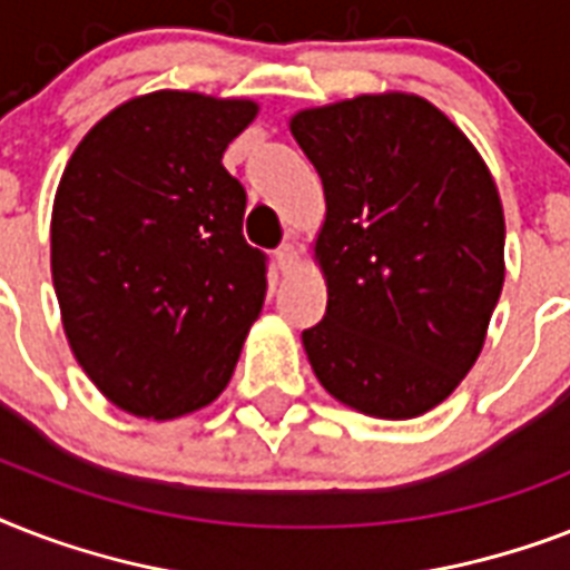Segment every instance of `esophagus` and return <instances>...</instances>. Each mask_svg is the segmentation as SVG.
<instances>
[{"instance_id": "obj_1", "label": "esophagus", "mask_w": 570, "mask_h": 570, "mask_svg": "<svg viewBox=\"0 0 570 570\" xmlns=\"http://www.w3.org/2000/svg\"><path fill=\"white\" fill-rule=\"evenodd\" d=\"M275 259H277V268L284 272V275H289V272H295V266H298V248L295 245H281V248L275 250Z\"/></svg>"}]
</instances>
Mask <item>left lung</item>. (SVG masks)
<instances>
[{"instance_id":"left-lung-1","label":"left lung","mask_w":570,"mask_h":570,"mask_svg":"<svg viewBox=\"0 0 570 570\" xmlns=\"http://www.w3.org/2000/svg\"><path fill=\"white\" fill-rule=\"evenodd\" d=\"M325 191L313 259L328 286L302 334L331 396L379 420L441 405L476 364L503 293L497 183L438 106L405 91L295 111Z\"/></svg>"}]
</instances>
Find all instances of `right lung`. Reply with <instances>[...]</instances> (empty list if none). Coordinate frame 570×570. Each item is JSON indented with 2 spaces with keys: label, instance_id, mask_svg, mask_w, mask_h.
Instances as JSON below:
<instances>
[{
  "label": "right lung",
  "instance_id": "right-lung-1",
  "mask_svg": "<svg viewBox=\"0 0 570 570\" xmlns=\"http://www.w3.org/2000/svg\"><path fill=\"white\" fill-rule=\"evenodd\" d=\"M245 97L150 91L76 145L58 183L49 263L70 352L127 414L177 420L227 387L263 311L266 257L242 236L224 171L257 118Z\"/></svg>",
  "mask_w": 570,
  "mask_h": 570
}]
</instances>
